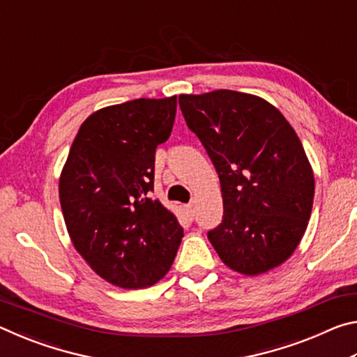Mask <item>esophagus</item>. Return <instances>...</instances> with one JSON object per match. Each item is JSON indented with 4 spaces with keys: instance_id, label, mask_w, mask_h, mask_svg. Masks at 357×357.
<instances>
[{
    "instance_id": "esophagus-1",
    "label": "esophagus",
    "mask_w": 357,
    "mask_h": 357,
    "mask_svg": "<svg viewBox=\"0 0 357 357\" xmlns=\"http://www.w3.org/2000/svg\"><path fill=\"white\" fill-rule=\"evenodd\" d=\"M185 214H187V217H189V219L192 220L193 219V215H195V208H193V204H185Z\"/></svg>"
}]
</instances>
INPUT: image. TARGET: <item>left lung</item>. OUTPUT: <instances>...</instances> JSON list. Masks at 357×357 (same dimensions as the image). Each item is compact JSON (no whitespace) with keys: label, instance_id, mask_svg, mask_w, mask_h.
<instances>
[{"label":"left lung","instance_id":"1","mask_svg":"<svg viewBox=\"0 0 357 357\" xmlns=\"http://www.w3.org/2000/svg\"><path fill=\"white\" fill-rule=\"evenodd\" d=\"M189 129L219 174L223 220L208 239L229 269L259 275L293 255L312 214L315 178L285 116L258 96L181 94Z\"/></svg>","mask_w":357,"mask_h":357}]
</instances>
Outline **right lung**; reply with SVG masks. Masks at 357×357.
Listing matches in <instances>:
<instances>
[{
    "label": "right lung",
    "mask_w": 357,
    "mask_h": 357,
    "mask_svg": "<svg viewBox=\"0 0 357 357\" xmlns=\"http://www.w3.org/2000/svg\"><path fill=\"white\" fill-rule=\"evenodd\" d=\"M176 105V96L135 99L89 114L59 176L72 244L119 288L164 279L184 236L176 215L151 198L155 148L172 134Z\"/></svg>",
    "instance_id": "1"
}]
</instances>
